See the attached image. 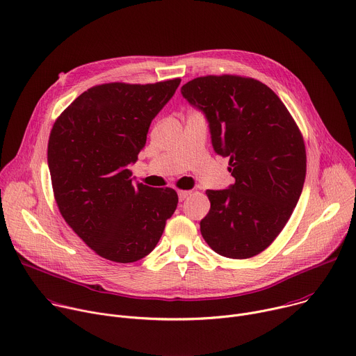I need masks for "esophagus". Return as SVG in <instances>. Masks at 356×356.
<instances>
[{"mask_svg": "<svg viewBox=\"0 0 356 356\" xmlns=\"http://www.w3.org/2000/svg\"><path fill=\"white\" fill-rule=\"evenodd\" d=\"M188 194H190V191H187V190H179L177 191V195H179L180 201H184L188 197Z\"/></svg>", "mask_w": 356, "mask_h": 356, "instance_id": "obj_1", "label": "esophagus"}]
</instances>
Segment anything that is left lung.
<instances>
[{"instance_id":"left-lung-1","label":"left lung","mask_w":356,"mask_h":356,"mask_svg":"<svg viewBox=\"0 0 356 356\" xmlns=\"http://www.w3.org/2000/svg\"><path fill=\"white\" fill-rule=\"evenodd\" d=\"M204 114L217 155L229 158L235 183L207 190L200 231L218 255L246 259L265 250L289 221L306 179L302 136L280 98L239 76L197 77L181 87Z\"/></svg>"}]
</instances>
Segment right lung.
<instances>
[{
    "label": "right lung",
    "mask_w": 356,
    "mask_h": 356,
    "mask_svg": "<svg viewBox=\"0 0 356 356\" xmlns=\"http://www.w3.org/2000/svg\"><path fill=\"white\" fill-rule=\"evenodd\" d=\"M180 81L91 87L50 132L47 166L59 211L108 261L131 264L149 255L177 207L173 188L134 183L128 168L138 161L152 120Z\"/></svg>",
    "instance_id": "obj_1"
}]
</instances>
